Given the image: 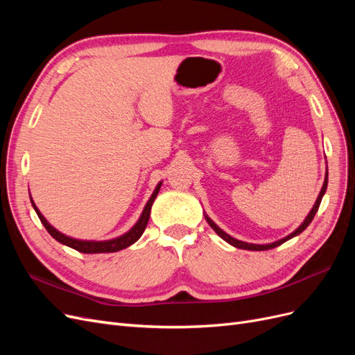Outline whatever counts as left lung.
Here are the masks:
<instances>
[{
  "label": "left lung",
  "mask_w": 355,
  "mask_h": 355,
  "mask_svg": "<svg viewBox=\"0 0 355 355\" xmlns=\"http://www.w3.org/2000/svg\"><path fill=\"white\" fill-rule=\"evenodd\" d=\"M327 178H329V175H327V171H326V178H324L323 188H321L320 194H318V198H317V201H315V204H314V207L311 209L309 214L306 216V219L302 222V225H300V227H299L296 231H293L292 234L287 235V237H284V239H282V240H278V241H274V243H271V244H252V243H244V241H240V240H235V239H232V237H231V235H228L227 232H223V231L218 227V225L214 223V222L207 216V214H204V218H206V220L209 222L210 227L214 230V232H216L222 240H225L227 243H230V244H231V245H234V247H237V249H244V250H256V252H261V250H270V249H274V247H277V245H280V244L286 243L287 240L296 237V235H299L300 232L305 231L308 225H309L311 222H313V219H314V216H315V213H317V210H318V207H320L321 198H323L324 192H326V189H327V180H329Z\"/></svg>",
  "instance_id": "8db88e82"
}]
</instances>
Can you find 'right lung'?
Segmentation results:
<instances>
[{
    "label": "right lung",
    "instance_id": "add662e5",
    "mask_svg": "<svg viewBox=\"0 0 355 355\" xmlns=\"http://www.w3.org/2000/svg\"><path fill=\"white\" fill-rule=\"evenodd\" d=\"M161 184H163V182H159V184L157 185L155 191L153 192L151 198L148 200L146 206H145V209H144V211H142V214H141V218H139V220L136 222L135 227H133L130 231H128V232L123 234L121 237L114 239V240H108V241H83V240H75V239L68 237V235L62 234V232H59L58 230L53 228L51 225L46 220V218L42 216V214L40 213V210H38L37 206H35V202L32 201V200H31V202H32V207L35 209V211H37V214H38V218H40L41 223L44 225L46 230L49 231V234L51 235V237L55 239V240H58L59 243L65 244V245L71 247V249H75V250H78V252H81V253H112V252H118V250L125 249V247L132 245L133 243H136L139 239H141V235L144 234V231H145V228H146V225H148L149 214H151L153 202H154L155 197L158 196V191H159V188H161Z\"/></svg>",
    "mask_w": 355,
    "mask_h": 355
}]
</instances>
